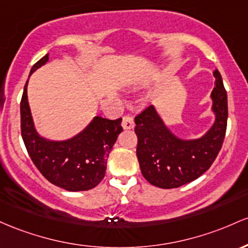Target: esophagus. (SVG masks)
Instances as JSON below:
<instances>
[{
	"label": "esophagus",
	"mask_w": 248,
	"mask_h": 248,
	"mask_svg": "<svg viewBox=\"0 0 248 248\" xmlns=\"http://www.w3.org/2000/svg\"><path fill=\"white\" fill-rule=\"evenodd\" d=\"M122 125H123V127L125 130L132 129V127L135 126V122H133L132 116H130V115L124 116L123 117V122H122Z\"/></svg>",
	"instance_id": "obj_1"
}]
</instances>
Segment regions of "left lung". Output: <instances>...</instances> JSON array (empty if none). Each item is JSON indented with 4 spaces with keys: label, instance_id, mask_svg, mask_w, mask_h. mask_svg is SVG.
<instances>
[{
    "label": "left lung",
    "instance_id": "1",
    "mask_svg": "<svg viewBox=\"0 0 248 248\" xmlns=\"http://www.w3.org/2000/svg\"><path fill=\"white\" fill-rule=\"evenodd\" d=\"M216 77L211 98L216 121L202 137L184 140L174 136L150 105L136 116L137 158L141 174L160 188H176L193 182L206 172L220 151L227 126V93L220 72Z\"/></svg>",
    "mask_w": 248,
    "mask_h": 248
}]
</instances>
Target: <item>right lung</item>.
I'll return each instance as SVG.
<instances>
[{
    "label": "right lung",
    "mask_w": 248,
    "mask_h": 248,
    "mask_svg": "<svg viewBox=\"0 0 248 248\" xmlns=\"http://www.w3.org/2000/svg\"><path fill=\"white\" fill-rule=\"evenodd\" d=\"M48 61L49 54H46L32 65L30 75ZM27 85L28 80L21 99V133L32 163L46 180L66 191H88L96 187L105 176L113 144L123 131L122 118L111 121L97 116L71 139L49 140L36 132L28 103Z\"/></svg>",
    "instance_id": "obj_1"
}]
</instances>
